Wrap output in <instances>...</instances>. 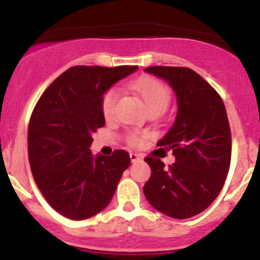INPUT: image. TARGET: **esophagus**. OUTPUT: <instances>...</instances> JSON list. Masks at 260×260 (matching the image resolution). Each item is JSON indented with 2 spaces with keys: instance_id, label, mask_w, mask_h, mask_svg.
Returning <instances> with one entry per match:
<instances>
[{
  "instance_id": "esophagus-1",
  "label": "esophagus",
  "mask_w": 260,
  "mask_h": 260,
  "mask_svg": "<svg viewBox=\"0 0 260 260\" xmlns=\"http://www.w3.org/2000/svg\"><path fill=\"white\" fill-rule=\"evenodd\" d=\"M130 160H132V162H138L139 160H141V156L137 155V153L132 152L130 153Z\"/></svg>"
}]
</instances>
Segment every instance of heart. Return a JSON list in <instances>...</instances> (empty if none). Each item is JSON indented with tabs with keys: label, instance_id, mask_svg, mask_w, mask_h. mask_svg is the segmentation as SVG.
Wrapping results in <instances>:
<instances>
[{
	"label": "heart",
	"instance_id": "1",
	"mask_svg": "<svg viewBox=\"0 0 260 260\" xmlns=\"http://www.w3.org/2000/svg\"><path fill=\"white\" fill-rule=\"evenodd\" d=\"M132 88L142 99V102L144 103V105H146L148 110L162 112L167 108L169 99H171V92H169L168 87L164 83H161L160 80L155 79V78H139V79L133 82ZM117 99H118V92H117L116 88L108 89L107 92L104 93V96H103L102 112L103 116L107 119L112 118L114 116ZM126 139H127V143L132 144V146H138L142 142L141 135L135 134V133H130L126 137Z\"/></svg>",
	"mask_w": 260,
	"mask_h": 260
}]
</instances>
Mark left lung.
<instances>
[{
  "label": "left lung",
  "instance_id": "8db88e82",
  "mask_svg": "<svg viewBox=\"0 0 260 260\" xmlns=\"http://www.w3.org/2000/svg\"><path fill=\"white\" fill-rule=\"evenodd\" d=\"M144 71L162 78L177 96V117L157 146L173 151L169 167L144 158L151 177L143 187L153 208L173 219H189L212 203L224 186L232 156V135L221 98L189 68L151 66Z\"/></svg>",
  "mask_w": 260,
  "mask_h": 260
}]
</instances>
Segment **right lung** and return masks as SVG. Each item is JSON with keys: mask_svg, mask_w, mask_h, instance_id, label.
I'll use <instances>...</instances> for the list:
<instances>
[{"mask_svg": "<svg viewBox=\"0 0 260 260\" xmlns=\"http://www.w3.org/2000/svg\"><path fill=\"white\" fill-rule=\"evenodd\" d=\"M138 66H74L40 96L28 125L32 176L53 210L84 220L104 210L130 165L126 151L93 157L92 134L105 125L102 99Z\"/></svg>", "mask_w": 260, "mask_h": 260, "instance_id": "add662e5", "label": "right lung"}]
</instances>
